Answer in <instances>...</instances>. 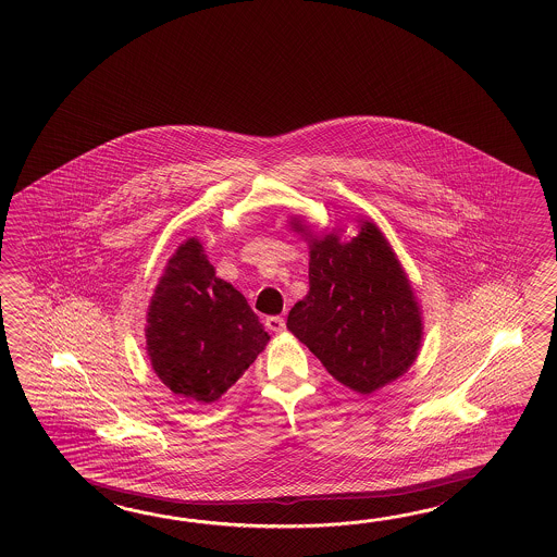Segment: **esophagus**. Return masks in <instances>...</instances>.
I'll return each mask as SVG.
<instances>
[{
  "instance_id": "1",
  "label": "esophagus",
  "mask_w": 557,
  "mask_h": 557,
  "mask_svg": "<svg viewBox=\"0 0 557 557\" xmlns=\"http://www.w3.org/2000/svg\"><path fill=\"white\" fill-rule=\"evenodd\" d=\"M267 329L271 332H283L284 331V319L283 317H269L264 320Z\"/></svg>"
}]
</instances>
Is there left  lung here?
Instances as JSON below:
<instances>
[{
	"label": "left lung",
	"instance_id": "obj_1",
	"mask_svg": "<svg viewBox=\"0 0 557 557\" xmlns=\"http://www.w3.org/2000/svg\"><path fill=\"white\" fill-rule=\"evenodd\" d=\"M290 226L308 240L310 290L288 312V331L358 394L400 379L414 364L424 324L414 288L379 225L360 219L350 240L336 226L314 237L300 216Z\"/></svg>",
	"mask_w": 557,
	"mask_h": 557
}]
</instances>
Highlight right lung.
Returning a JSON list of instances; mask_svg holds the SVG:
<instances>
[{
	"instance_id": "right-lung-1",
	"label": "right lung",
	"mask_w": 557,
	"mask_h": 557,
	"mask_svg": "<svg viewBox=\"0 0 557 557\" xmlns=\"http://www.w3.org/2000/svg\"><path fill=\"white\" fill-rule=\"evenodd\" d=\"M147 355L169 391L219 400L271 341L247 298L214 274L199 238L178 245L147 308Z\"/></svg>"
}]
</instances>
